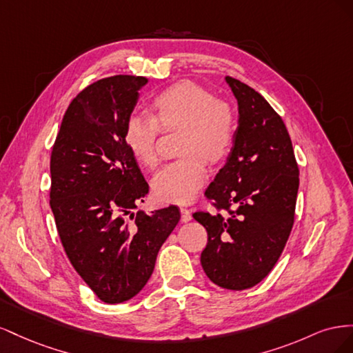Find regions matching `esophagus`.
<instances>
[{"label":"esophagus","mask_w":353,"mask_h":353,"mask_svg":"<svg viewBox=\"0 0 353 353\" xmlns=\"http://www.w3.org/2000/svg\"><path fill=\"white\" fill-rule=\"evenodd\" d=\"M181 221H183V222L191 221V212L188 209L181 208Z\"/></svg>","instance_id":"esophagus-1"}]
</instances>
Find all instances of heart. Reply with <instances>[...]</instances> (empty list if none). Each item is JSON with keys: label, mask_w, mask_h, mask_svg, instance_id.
Listing matches in <instances>:
<instances>
[{"label": "heart", "mask_w": 353, "mask_h": 353, "mask_svg": "<svg viewBox=\"0 0 353 353\" xmlns=\"http://www.w3.org/2000/svg\"><path fill=\"white\" fill-rule=\"evenodd\" d=\"M156 117L131 113L123 126L128 150L143 166L159 165L157 137L163 130L183 128L181 153L154 175L152 187L159 200L185 205L206 183V159L216 163L225 157L234 141V114L230 105L191 81H181L159 92L153 100Z\"/></svg>", "instance_id": "heart-1"}]
</instances>
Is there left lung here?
Here are the masks:
<instances>
[{
  "label": "left lung",
  "mask_w": 353,
  "mask_h": 353,
  "mask_svg": "<svg viewBox=\"0 0 353 353\" xmlns=\"http://www.w3.org/2000/svg\"><path fill=\"white\" fill-rule=\"evenodd\" d=\"M239 104L227 162L206 197L228 215L196 212L208 231L200 262L209 280L227 290L261 283L281 256L294 222L299 168L281 117L249 85L225 77Z\"/></svg>",
  "instance_id": "obj_1"
}]
</instances>
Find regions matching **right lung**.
<instances>
[{"mask_svg":"<svg viewBox=\"0 0 353 353\" xmlns=\"http://www.w3.org/2000/svg\"><path fill=\"white\" fill-rule=\"evenodd\" d=\"M147 82L116 74L81 91L51 153L50 206L61 244L82 280L112 305L143 290L179 221L176 206L132 213L148 184L128 150L123 126Z\"/></svg>","mask_w":353,"mask_h":353,"instance_id":"add662e5","label":"right lung"}]
</instances>
